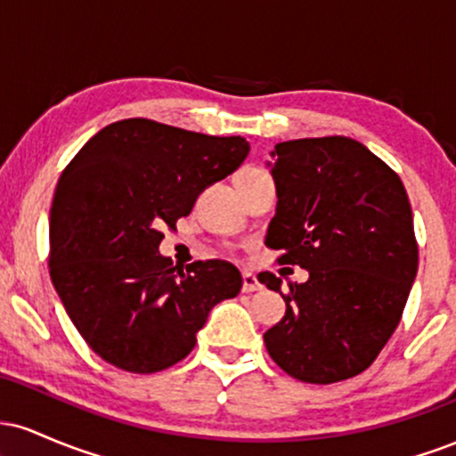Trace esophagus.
Returning <instances> with one entry per match:
<instances>
[{
  "label": "esophagus",
  "mask_w": 456,
  "mask_h": 456,
  "mask_svg": "<svg viewBox=\"0 0 456 456\" xmlns=\"http://www.w3.org/2000/svg\"><path fill=\"white\" fill-rule=\"evenodd\" d=\"M259 287H261V285H259L257 276H255L253 272L246 270L244 274H242V291H244V294H250V291H257Z\"/></svg>",
  "instance_id": "obj_1"
}]
</instances>
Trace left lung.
Instances as JSON below:
<instances>
[{
  "label": "left lung",
  "instance_id": "8db88e82",
  "mask_svg": "<svg viewBox=\"0 0 456 456\" xmlns=\"http://www.w3.org/2000/svg\"><path fill=\"white\" fill-rule=\"evenodd\" d=\"M268 162L276 214L265 246L279 264L308 270V281L282 294L285 317L264 334L276 364L308 384H334L362 373L388 343L418 272L411 206L401 177L349 137L276 143Z\"/></svg>",
  "mask_w": 456,
  "mask_h": 456
}]
</instances>
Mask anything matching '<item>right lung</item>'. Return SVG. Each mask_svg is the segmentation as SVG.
Wrapping results in <instances>:
<instances>
[{
    "label": "right lung",
    "instance_id": "1",
    "mask_svg": "<svg viewBox=\"0 0 456 456\" xmlns=\"http://www.w3.org/2000/svg\"><path fill=\"white\" fill-rule=\"evenodd\" d=\"M244 137H212L133 118L104 126L57 182L51 281L86 343L118 369L156 373L192 352L218 302L242 289L221 259L177 268L159 253L165 224L248 156Z\"/></svg>",
    "mask_w": 456,
    "mask_h": 456
}]
</instances>
